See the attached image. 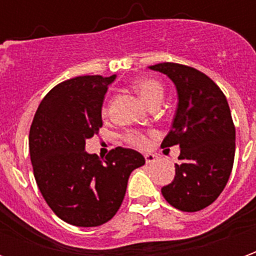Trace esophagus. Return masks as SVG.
<instances>
[{
  "instance_id": "esophagus-1",
  "label": "esophagus",
  "mask_w": 256,
  "mask_h": 256,
  "mask_svg": "<svg viewBox=\"0 0 256 256\" xmlns=\"http://www.w3.org/2000/svg\"><path fill=\"white\" fill-rule=\"evenodd\" d=\"M156 159H158V158H156L154 154H145V162H146L148 164H150V163H155Z\"/></svg>"
}]
</instances>
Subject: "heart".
<instances>
[{
    "mask_svg": "<svg viewBox=\"0 0 256 256\" xmlns=\"http://www.w3.org/2000/svg\"><path fill=\"white\" fill-rule=\"evenodd\" d=\"M134 89L148 106L155 104V102H160L162 98H163V93H164L163 84L156 79L138 80L137 84H134ZM104 112H106V110H104ZM128 141L133 145H137V146H145L146 145V138L138 132H130L128 134Z\"/></svg>",
    "mask_w": 256,
    "mask_h": 256,
    "instance_id": "b5f03b06",
    "label": "heart"
}]
</instances>
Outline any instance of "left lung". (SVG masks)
<instances>
[{
	"label": "left lung",
	"mask_w": 256,
	"mask_h": 256,
	"mask_svg": "<svg viewBox=\"0 0 256 256\" xmlns=\"http://www.w3.org/2000/svg\"><path fill=\"white\" fill-rule=\"evenodd\" d=\"M150 70L167 75L178 94L172 130L162 146L180 145L181 162L162 194L177 210L200 211L216 200L230 177L236 150L230 108L222 90L194 68L159 63Z\"/></svg>",
	"instance_id": "1"
}]
</instances>
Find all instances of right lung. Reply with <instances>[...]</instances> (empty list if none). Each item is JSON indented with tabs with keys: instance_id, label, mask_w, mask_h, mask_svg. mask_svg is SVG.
<instances>
[{
	"instance_id": "1",
	"label": "right lung",
	"mask_w": 256,
	"mask_h": 256,
	"mask_svg": "<svg viewBox=\"0 0 256 256\" xmlns=\"http://www.w3.org/2000/svg\"><path fill=\"white\" fill-rule=\"evenodd\" d=\"M116 75H84L58 84L34 115L28 136L36 185L60 220L93 228L120 207L133 170L144 166L140 152L118 146L101 162L84 150L102 126L101 110Z\"/></svg>"
}]
</instances>
